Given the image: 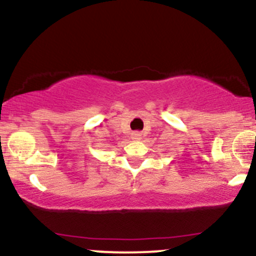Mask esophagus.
Returning a JSON list of instances; mask_svg holds the SVG:
<instances>
[{
  "instance_id": "obj_1",
  "label": "esophagus",
  "mask_w": 256,
  "mask_h": 256,
  "mask_svg": "<svg viewBox=\"0 0 256 256\" xmlns=\"http://www.w3.org/2000/svg\"><path fill=\"white\" fill-rule=\"evenodd\" d=\"M141 134L138 132V131H135V132H132L131 134V138H132V140H135V141H138V140H141Z\"/></svg>"
}]
</instances>
